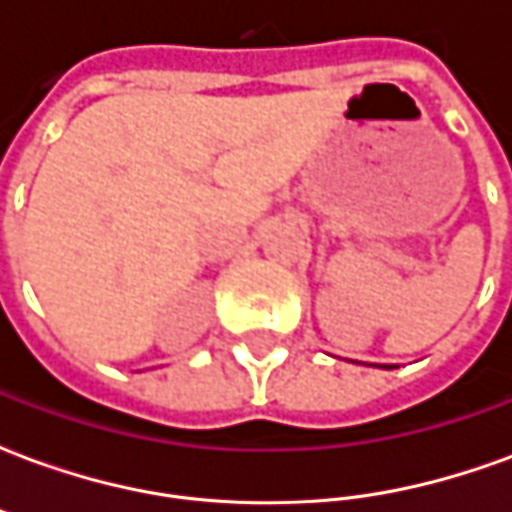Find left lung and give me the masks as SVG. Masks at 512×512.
<instances>
[{
	"label": "left lung",
	"instance_id": "left-lung-1",
	"mask_svg": "<svg viewBox=\"0 0 512 512\" xmlns=\"http://www.w3.org/2000/svg\"><path fill=\"white\" fill-rule=\"evenodd\" d=\"M384 367H386V365H384Z\"/></svg>",
	"mask_w": 512,
	"mask_h": 512
}]
</instances>
